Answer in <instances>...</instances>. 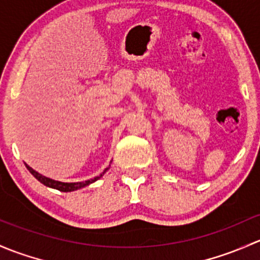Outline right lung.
<instances>
[{
    "instance_id": "add662e5",
    "label": "right lung",
    "mask_w": 260,
    "mask_h": 260,
    "mask_svg": "<svg viewBox=\"0 0 260 260\" xmlns=\"http://www.w3.org/2000/svg\"><path fill=\"white\" fill-rule=\"evenodd\" d=\"M26 168H27L28 171H30L32 175H34L35 178H36L37 180L40 181V183H42V184H44V185L49 186V188L57 189V190H60V191H65V192H68V191H74V190L81 189V188H84V186L89 185V184L93 183V181L99 180V179H100L101 176H103V174L105 173L106 170H108V169H106L105 171H104L103 174H100V175H99V176H96V178L90 179V180H86V181H80V183H61V181L52 180V179L46 178V176L41 175V174H39V173H37V171H35L34 169H32V168L28 167L27 164H26Z\"/></svg>"
}]
</instances>
